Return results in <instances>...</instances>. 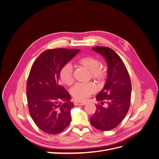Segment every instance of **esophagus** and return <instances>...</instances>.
Wrapping results in <instances>:
<instances>
[{"instance_id": "1", "label": "esophagus", "mask_w": 159, "mask_h": 159, "mask_svg": "<svg viewBox=\"0 0 159 159\" xmlns=\"http://www.w3.org/2000/svg\"><path fill=\"white\" fill-rule=\"evenodd\" d=\"M85 104V103L84 102H78V101H75L74 102L75 105H84Z\"/></svg>"}]
</instances>
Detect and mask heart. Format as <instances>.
Segmentation results:
<instances>
[{
	"label": "heart",
	"mask_w": 159,
	"mask_h": 159,
	"mask_svg": "<svg viewBox=\"0 0 159 159\" xmlns=\"http://www.w3.org/2000/svg\"><path fill=\"white\" fill-rule=\"evenodd\" d=\"M75 64L77 66L89 71L90 77L98 83H102L106 78L107 70L104 66L100 65V61L97 57L91 56L81 57L76 60ZM59 77L61 82L66 85H71L73 84L74 78L71 66L67 64L62 67ZM96 89V86L93 82L85 84H78L71 88V93L75 99L81 101L94 93Z\"/></svg>",
	"instance_id": "b5f03b06"
}]
</instances>
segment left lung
Here are the masks:
<instances>
[{
	"label": "left lung",
	"mask_w": 159,
	"mask_h": 159,
	"mask_svg": "<svg viewBox=\"0 0 159 159\" xmlns=\"http://www.w3.org/2000/svg\"><path fill=\"white\" fill-rule=\"evenodd\" d=\"M93 50L102 55L107 61V78L103 89L96 96L98 102L90 123L100 131H110L121 123L127 115L131 103V82L123 60L113 50L107 47L96 46Z\"/></svg>",
	"instance_id": "obj_1"
}]
</instances>
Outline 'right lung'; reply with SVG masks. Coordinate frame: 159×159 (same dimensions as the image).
I'll return each mask as SVG.
<instances>
[{
  "label": "right lung",
  "mask_w": 159,
  "mask_h": 159,
  "mask_svg": "<svg viewBox=\"0 0 159 159\" xmlns=\"http://www.w3.org/2000/svg\"><path fill=\"white\" fill-rule=\"evenodd\" d=\"M80 52L56 48L43 52L34 62L26 84L28 107L34 122L42 131L60 133L71 122L74 103L60 81V71ZM63 100V104L60 101Z\"/></svg>",
  "instance_id": "obj_1"
}]
</instances>
